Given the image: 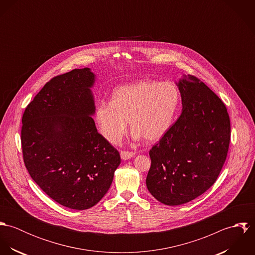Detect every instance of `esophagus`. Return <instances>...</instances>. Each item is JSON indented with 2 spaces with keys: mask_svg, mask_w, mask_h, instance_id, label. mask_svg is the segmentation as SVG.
Wrapping results in <instances>:
<instances>
[{
  "mask_svg": "<svg viewBox=\"0 0 255 255\" xmlns=\"http://www.w3.org/2000/svg\"><path fill=\"white\" fill-rule=\"evenodd\" d=\"M133 156H134V153H133V152H129V151H121V158H122L124 161L129 160V159H131Z\"/></svg>",
  "mask_w": 255,
  "mask_h": 255,
  "instance_id": "obj_1",
  "label": "esophagus"
}]
</instances>
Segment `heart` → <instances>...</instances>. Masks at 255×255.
<instances>
[{
  "label": "heart",
  "mask_w": 255,
  "mask_h": 255,
  "mask_svg": "<svg viewBox=\"0 0 255 255\" xmlns=\"http://www.w3.org/2000/svg\"><path fill=\"white\" fill-rule=\"evenodd\" d=\"M180 101L175 83L138 80L117 87L111 103L97 106L95 120L101 135L112 144L123 137L128 121L135 139L156 142L171 128Z\"/></svg>",
  "instance_id": "1"
}]
</instances>
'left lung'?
I'll list each match as a JSON object with an SVG mask.
<instances>
[{
	"label": "left lung",
	"instance_id": "1",
	"mask_svg": "<svg viewBox=\"0 0 255 255\" xmlns=\"http://www.w3.org/2000/svg\"><path fill=\"white\" fill-rule=\"evenodd\" d=\"M176 84L182 114L149 151L151 167L146 178L149 192L170 206L189 202L213 185L231 137L227 108L208 86L189 74Z\"/></svg>",
	"mask_w": 255,
	"mask_h": 255
}]
</instances>
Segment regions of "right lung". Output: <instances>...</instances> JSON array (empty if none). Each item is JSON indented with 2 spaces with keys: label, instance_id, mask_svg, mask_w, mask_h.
<instances>
[{
  "label": "right lung",
  "instance_id": "add662e5",
  "mask_svg": "<svg viewBox=\"0 0 255 255\" xmlns=\"http://www.w3.org/2000/svg\"><path fill=\"white\" fill-rule=\"evenodd\" d=\"M96 75L75 69L47 82L22 116L25 167L56 202L75 210L97 204L121 164L117 149L97 131L92 87Z\"/></svg>",
  "mask_w": 255,
  "mask_h": 255
}]
</instances>
